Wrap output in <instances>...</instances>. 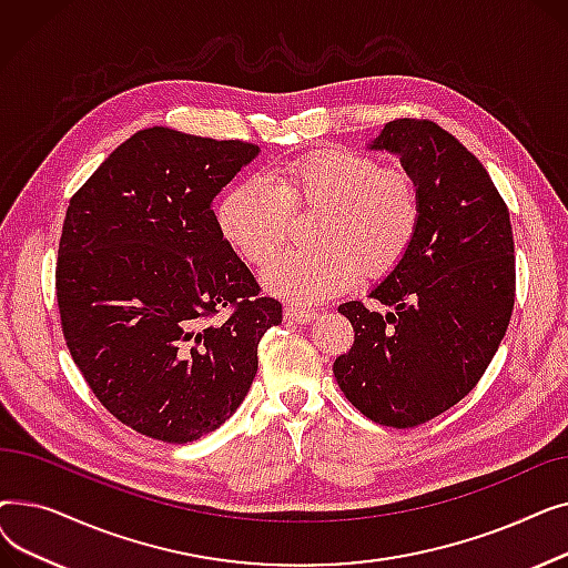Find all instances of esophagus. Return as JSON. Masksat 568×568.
<instances>
[{
  "label": "esophagus",
  "instance_id": "obj_1",
  "mask_svg": "<svg viewBox=\"0 0 568 568\" xmlns=\"http://www.w3.org/2000/svg\"><path fill=\"white\" fill-rule=\"evenodd\" d=\"M315 317H317V313L311 311V308H300V306H287L285 308V320L294 322V324H308Z\"/></svg>",
  "mask_w": 568,
  "mask_h": 568
}]
</instances>
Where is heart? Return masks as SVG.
<instances>
[{"label": "heart", "mask_w": 568, "mask_h": 568, "mask_svg": "<svg viewBox=\"0 0 568 568\" xmlns=\"http://www.w3.org/2000/svg\"><path fill=\"white\" fill-rule=\"evenodd\" d=\"M320 209L315 248L283 253L262 283L296 304H317L352 287L364 272L389 274L405 260L424 221V193L405 168L352 149H320L232 186L216 221L227 244L262 266L287 242L292 212Z\"/></svg>", "instance_id": "heart-1"}]
</instances>
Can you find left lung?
Here are the masks:
<instances>
[{
    "instance_id": "1",
    "label": "left lung",
    "mask_w": 568,
    "mask_h": 568,
    "mask_svg": "<svg viewBox=\"0 0 568 568\" xmlns=\"http://www.w3.org/2000/svg\"><path fill=\"white\" fill-rule=\"evenodd\" d=\"M400 156L424 193L405 260L371 290L386 313L338 306L354 345L334 364L345 398L371 422L422 426L463 400L506 334L516 300L506 202L471 152L428 119H396L368 144Z\"/></svg>"
}]
</instances>
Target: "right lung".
Wrapping results in <instances>:
<instances>
[{
	"mask_svg": "<svg viewBox=\"0 0 568 568\" xmlns=\"http://www.w3.org/2000/svg\"><path fill=\"white\" fill-rule=\"evenodd\" d=\"M257 154L144 129L69 202L54 272L62 332L89 389L140 435L186 444L223 426L251 389L260 338L283 320L212 209Z\"/></svg>",
	"mask_w": 568,
	"mask_h": 568,
	"instance_id": "right-lung-1",
	"label": "right lung"
}]
</instances>
